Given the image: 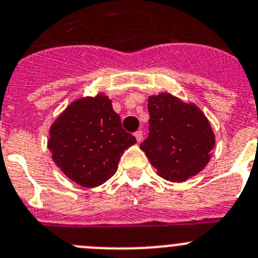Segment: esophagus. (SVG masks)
<instances>
[{"label":"esophagus","mask_w":258,"mask_h":258,"mask_svg":"<svg viewBox=\"0 0 258 258\" xmlns=\"http://www.w3.org/2000/svg\"><path fill=\"white\" fill-rule=\"evenodd\" d=\"M134 136L136 137L137 143H141V140H143V131H136L134 134Z\"/></svg>","instance_id":"34e87169"}]
</instances>
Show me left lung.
Returning a JSON list of instances; mask_svg holds the SVG:
<instances>
[{"mask_svg": "<svg viewBox=\"0 0 258 258\" xmlns=\"http://www.w3.org/2000/svg\"><path fill=\"white\" fill-rule=\"evenodd\" d=\"M148 109L149 137L140 148L158 174L180 183L201 172L215 146V134L204 112L169 93L149 96Z\"/></svg>", "mask_w": 258, "mask_h": 258, "instance_id": "1", "label": "left lung"}]
</instances>
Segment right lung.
Returning <instances> with one entry per match:
<instances>
[{
	"label": "right lung",
	"mask_w": 258,
	"mask_h": 258,
	"mask_svg": "<svg viewBox=\"0 0 258 258\" xmlns=\"http://www.w3.org/2000/svg\"><path fill=\"white\" fill-rule=\"evenodd\" d=\"M136 139L122 128L121 118L105 94L74 100L49 128L47 146L67 178L94 188L113 177L126 149Z\"/></svg>",
	"instance_id": "right-lung-1"
}]
</instances>
